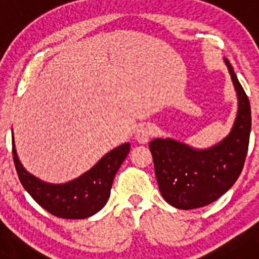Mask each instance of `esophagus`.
<instances>
[{"mask_svg":"<svg viewBox=\"0 0 259 259\" xmlns=\"http://www.w3.org/2000/svg\"><path fill=\"white\" fill-rule=\"evenodd\" d=\"M152 136L153 128L149 125H141V127L137 128L136 134H135V140L139 144H148Z\"/></svg>","mask_w":259,"mask_h":259,"instance_id":"obj_1","label":"esophagus"}]
</instances>
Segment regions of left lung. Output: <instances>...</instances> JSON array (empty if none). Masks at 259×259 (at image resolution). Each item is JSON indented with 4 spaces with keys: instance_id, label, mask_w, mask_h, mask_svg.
I'll return each mask as SVG.
<instances>
[{
    "instance_id": "left-lung-1",
    "label": "left lung",
    "mask_w": 259,
    "mask_h": 259,
    "mask_svg": "<svg viewBox=\"0 0 259 259\" xmlns=\"http://www.w3.org/2000/svg\"><path fill=\"white\" fill-rule=\"evenodd\" d=\"M237 95V115L231 132L207 149L174 139H154L149 148L162 197L182 210L206 206L235 184L245 162L251 130L248 96L230 62L224 58Z\"/></svg>"
}]
</instances>
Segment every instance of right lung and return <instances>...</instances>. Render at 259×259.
<instances>
[{
  "label": "right lung",
  "instance_id": "add662e5",
  "mask_svg": "<svg viewBox=\"0 0 259 259\" xmlns=\"http://www.w3.org/2000/svg\"><path fill=\"white\" fill-rule=\"evenodd\" d=\"M130 143H125L110 150L91 170L76 179L52 184L42 182L23 167L13 134V158L20 183L41 207L63 219L88 218L106 205L115 174L130 153Z\"/></svg>",
  "mask_w": 259,
  "mask_h": 259
}]
</instances>
